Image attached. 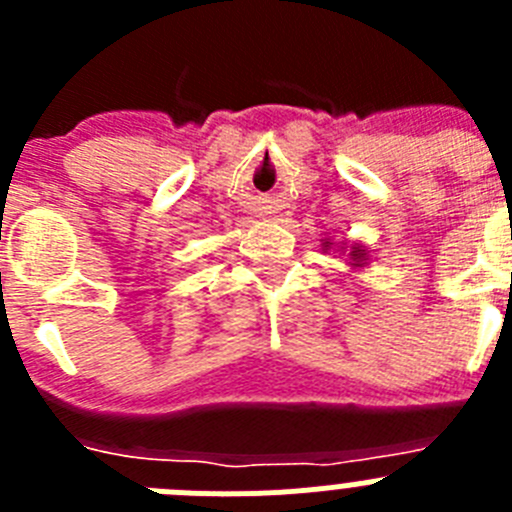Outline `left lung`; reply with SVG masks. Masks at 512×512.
I'll list each match as a JSON object with an SVG mask.
<instances>
[{
	"label": "left lung",
	"instance_id": "1",
	"mask_svg": "<svg viewBox=\"0 0 512 512\" xmlns=\"http://www.w3.org/2000/svg\"><path fill=\"white\" fill-rule=\"evenodd\" d=\"M356 256H359V253H356Z\"/></svg>",
	"mask_w": 512,
	"mask_h": 512
}]
</instances>
